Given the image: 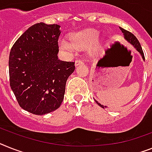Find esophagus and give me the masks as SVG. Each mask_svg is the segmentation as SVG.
<instances>
[{
    "label": "esophagus",
    "instance_id": "1",
    "mask_svg": "<svg viewBox=\"0 0 152 152\" xmlns=\"http://www.w3.org/2000/svg\"><path fill=\"white\" fill-rule=\"evenodd\" d=\"M83 61L82 60H81V59H77L76 61H75V65L76 66H77V65L79 64H83Z\"/></svg>",
    "mask_w": 152,
    "mask_h": 152
}]
</instances>
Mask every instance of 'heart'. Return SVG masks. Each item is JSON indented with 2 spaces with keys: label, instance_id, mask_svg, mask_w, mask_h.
<instances>
[{
  "label": "heart",
  "instance_id": "heart-1",
  "mask_svg": "<svg viewBox=\"0 0 152 152\" xmlns=\"http://www.w3.org/2000/svg\"><path fill=\"white\" fill-rule=\"evenodd\" d=\"M98 36V32L96 30L86 29L80 31L71 36V40L67 39H61L59 44L62 50L72 51L75 49V46L80 47L84 45L88 44L94 42Z\"/></svg>",
  "mask_w": 152,
  "mask_h": 152
}]
</instances>
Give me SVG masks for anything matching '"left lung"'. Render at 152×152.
Instances as JSON below:
<instances>
[{"label":"left lung","instance_id":"1","mask_svg":"<svg viewBox=\"0 0 152 152\" xmlns=\"http://www.w3.org/2000/svg\"><path fill=\"white\" fill-rule=\"evenodd\" d=\"M120 29H121V31H122L123 33H124V38L126 39L129 42H130V43H131L133 46H134L135 48H136L137 50L138 51V52L141 54V56H142V58L145 60V55H144V52H143V50H142V48H141V44H140V42H139V41L137 40V39L136 38V36H135L133 33H131L130 32H129V31H127V30L124 29L123 28H120ZM96 102L98 104V105H99V106H101L102 108H106V106H103L102 105H101L100 103H99V102H98L96 100Z\"/></svg>","mask_w":152,"mask_h":152}]
</instances>
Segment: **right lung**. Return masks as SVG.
<instances>
[{"label":"right lung","mask_w":152,"mask_h":152,"mask_svg":"<svg viewBox=\"0 0 152 152\" xmlns=\"http://www.w3.org/2000/svg\"><path fill=\"white\" fill-rule=\"evenodd\" d=\"M61 26L40 22L18 39L9 55L10 86L23 110L44 115L62 103L75 62L60 61Z\"/></svg>","instance_id":"right-lung-1"}]
</instances>
